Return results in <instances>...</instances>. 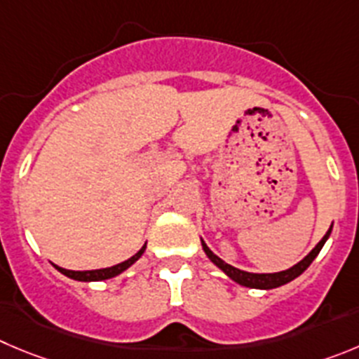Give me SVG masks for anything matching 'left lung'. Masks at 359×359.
Instances as JSON below:
<instances>
[{"instance_id": "1", "label": "left lung", "mask_w": 359, "mask_h": 359, "mask_svg": "<svg viewBox=\"0 0 359 359\" xmlns=\"http://www.w3.org/2000/svg\"><path fill=\"white\" fill-rule=\"evenodd\" d=\"M331 230H333V223H331V226H330V230L326 232V236H324L323 239L317 243V246L313 248V250H311L303 260H299L296 266L289 267V269L280 271V273H248V271L237 269V267L230 266V264H226L225 260H221L219 257L214 255L212 251H210V248L207 246L205 241L203 239H202V248H203V251H205V255L209 257L210 262H212L214 266L219 267V269L223 271L226 276L232 278L236 283H239V285H243V287H250V289L269 290V289H276V287L285 285V283H289V281L296 280L299 274H303L304 271L308 269V266H310V264L316 260V257L319 255V251L323 250V246L326 244V241L330 239Z\"/></svg>"}]
</instances>
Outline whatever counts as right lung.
<instances>
[{
  "mask_svg": "<svg viewBox=\"0 0 359 359\" xmlns=\"http://www.w3.org/2000/svg\"><path fill=\"white\" fill-rule=\"evenodd\" d=\"M145 250H147V243L143 244L142 250H140L138 253H136V255L130 257V259L123 260V262L116 264V266H113V267H104V269L70 271V269H63V267L55 266V264H53V266H55L56 269L60 271V273L65 274V276H69V278H72V280H76V281H102V280H109V278L118 276L120 273H123V271H126V269H129V267L133 266V264L136 262V260H138L140 257L143 255V253H145Z\"/></svg>",
  "mask_w": 359,
  "mask_h": 359,
  "instance_id": "1",
  "label": "right lung"
}]
</instances>
